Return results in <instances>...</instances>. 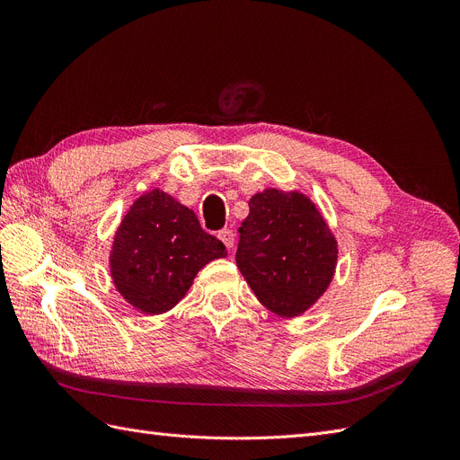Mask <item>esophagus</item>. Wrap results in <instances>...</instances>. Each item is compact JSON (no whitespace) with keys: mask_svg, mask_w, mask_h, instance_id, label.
Segmentation results:
<instances>
[{"mask_svg":"<svg viewBox=\"0 0 460 460\" xmlns=\"http://www.w3.org/2000/svg\"><path fill=\"white\" fill-rule=\"evenodd\" d=\"M217 238L222 240L227 250H231L234 246V233L231 229H222L220 233H217Z\"/></svg>","mask_w":460,"mask_h":460,"instance_id":"1","label":"esophagus"}]
</instances>
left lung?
Masks as SVG:
<instances>
[{
	"label": "left lung",
	"mask_w": 460,
	"mask_h": 460,
	"mask_svg": "<svg viewBox=\"0 0 460 460\" xmlns=\"http://www.w3.org/2000/svg\"><path fill=\"white\" fill-rule=\"evenodd\" d=\"M238 233L236 267L259 302L276 315L296 317L326 291L337 243L302 193L274 188L255 193Z\"/></svg>",
	"instance_id": "1"
}]
</instances>
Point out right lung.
Returning a JSON list of instances; mask_svg holds the SVG:
<instances>
[{"instance_id":"right-lung-1","label":"right lung","mask_w":460,"mask_h":460,"mask_svg":"<svg viewBox=\"0 0 460 460\" xmlns=\"http://www.w3.org/2000/svg\"><path fill=\"white\" fill-rule=\"evenodd\" d=\"M222 240L199 226L193 210L153 190L120 222L111 250V278L134 307L160 315L179 304L207 262L226 257Z\"/></svg>"}]
</instances>
